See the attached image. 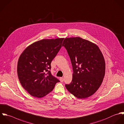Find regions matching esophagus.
I'll list each match as a JSON object with an SVG mask.
<instances>
[{"label": "esophagus", "mask_w": 124, "mask_h": 124, "mask_svg": "<svg viewBox=\"0 0 124 124\" xmlns=\"http://www.w3.org/2000/svg\"><path fill=\"white\" fill-rule=\"evenodd\" d=\"M60 81H61V82H63V80H64V79H63V78H60Z\"/></svg>", "instance_id": "34e87169"}]
</instances>
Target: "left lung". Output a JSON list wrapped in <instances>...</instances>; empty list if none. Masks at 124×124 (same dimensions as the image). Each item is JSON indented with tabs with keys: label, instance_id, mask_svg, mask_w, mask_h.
Segmentation results:
<instances>
[{
	"label": "left lung",
	"instance_id": "left-lung-1",
	"mask_svg": "<svg viewBox=\"0 0 124 124\" xmlns=\"http://www.w3.org/2000/svg\"><path fill=\"white\" fill-rule=\"evenodd\" d=\"M62 46L67 50L72 63V81L65 87L78 99L94 94L102 82L105 72L103 55L95 44L79 37L66 38Z\"/></svg>",
	"mask_w": 124,
	"mask_h": 124
}]
</instances>
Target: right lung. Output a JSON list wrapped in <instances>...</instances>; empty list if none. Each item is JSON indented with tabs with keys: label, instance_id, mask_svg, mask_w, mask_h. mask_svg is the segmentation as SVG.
I'll return each instance as SVG.
<instances>
[{
	"label": "right lung",
	"instance_id": "right-lung-1",
	"mask_svg": "<svg viewBox=\"0 0 124 124\" xmlns=\"http://www.w3.org/2000/svg\"><path fill=\"white\" fill-rule=\"evenodd\" d=\"M64 39H45L27 47L18 62L17 74L22 86L31 95L42 98L50 93L59 79L51 75V62Z\"/></svg>",
	"mask_w": 124,
	"mask_h": 124
}]
</instances>
